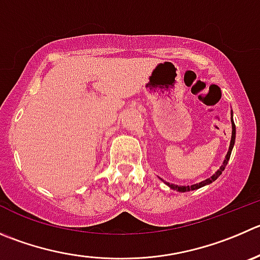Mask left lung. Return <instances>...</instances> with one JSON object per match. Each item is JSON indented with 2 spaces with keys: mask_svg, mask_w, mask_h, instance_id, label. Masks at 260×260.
<instances>
[{
  "mask_svg": "<svg viewBox=\"0 0 260 260\" xmlns=\"http://www.w3.org/2000/svg\"><path fill=\"white\" fill-rule=\"evenodd\" d=\"M231 117H232V111H231ZM231 123H232V135H231V142H230V148H229V152H227L226 154V158H224L223 163H222V166L219 167L218 171L216 172L214 175H212L209 179L204 180V181L199 182V184H194V185H190V186H180V185H175V184H170V182H166V185H169L170 187H171L172 190H177V191L180 192H185V191H191V190H197L199 189V187H203L206 186V185H209L212 184L213 181H216L217 179L219 177V175L222 174V171H223L224 169H226L227 163H229V159H230V155H231V152H232V148H234V144H235V138H236V127H235V123H234V120H231ZM163 181V180H162Z\"/></svg>",
  "mask_w": 260,
  "mask_h": 260,
  "instance_id": "1",
  "label": "left lung"
}]
</instances>
